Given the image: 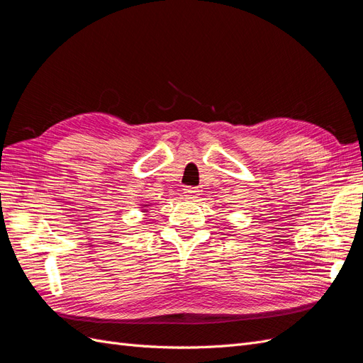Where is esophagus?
<instances>
[{
    "instance_id": "esophagus-1",
    "label": "esophagus",
    "mask_w": 363,
    "mask_h": 363,
    "mask_svg": "<svg viewBox=\"0 0 363 363\" xmlns=\"http://www.w3.org/2000/svg\"><path fill=\"white\" fill-rule=\"evenodd\" d=\"M200 191L199 189H196V188H191V186H189V188H184L183 189V194H184V199L186 200H195V199H199V194Z\"/></svg>"
}]
</instances>
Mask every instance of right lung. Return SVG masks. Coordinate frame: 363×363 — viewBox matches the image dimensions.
Instances as JSON below:
<instances>
[{"label": "right lung", "mask_w": 363, "mask_h": 363, "mask_svg": "<svg viewBox=\"0 0 363 363\" xmlns=\"http://www.w3.org/2000/svg\"><path fill=\"white\" fill-rule=\"evenodd\" d=\"M145 206H147V204H145ZM145 212H147V211H145Z\"/></svg>", "instance_id": "right-lung-1"}]
</instances>
